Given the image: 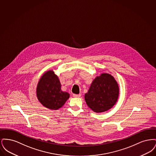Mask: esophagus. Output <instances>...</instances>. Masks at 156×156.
Returning a JSON list of instances; mask_svg holds the SVG:
<instances>
[{
	"label": "esophagus",
	"instance_id": "34e87169",
	"mask_svg": "<svg viewBox=\"0 0 156 156\" xmlns=\"http://www.w3.org/2000/svg\"><path fill=\"white\" fill-rule=\"evenodd\" d=\"M81 96V94H73V97L74 98H80Z\"/></svg>",
	"mask_w": 156,
	"mask_h": 156
}]
</instances>
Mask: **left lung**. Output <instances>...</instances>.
<instances>
[{
	"instance_id": "8db88e82",
	"label": "left lung",
	"mask_w": 156,
	"mask_h": 156,
	"mask_svg": "<svg viewBox=\"0 0 156 156\" xmlns=\"http://www.w3.org/2000/svg\"><path fill=\"white\" fill-rule=\"evenodd\" d=\"M119 90L118 84L111 75L102 74L92 82L88 93L85 95V100L93 111H106L116 104Z\"/></svg>"
}]
</instances>
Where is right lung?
Instances as JSON below:
<instances>
[{
	"mask_svg": "<svg viewBox=\"0 0 156 156\" xmlns=\"http://www.w3.org/2000/svg\"><path fill=\"white\" fill-rule=\"evenodd\" d=\"M36 92L41 104L52 110L61 108L69 98L68 93L61 90L59 79L53 71H48L41 76Z\"/></svg>",
	"mask_w": 156,
	"mask_h": 156,
	"instance_id": "add662e5",
	"label": "right lung"
}]
</instances>
